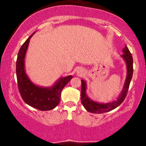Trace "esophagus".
<instances>
[{"mask_svg":"<svg viewBox=\"0 0 146 146\" xmlns=\"http://www.w3.org/2000/svg\"><path fill=\"white\" fill-rule=\"evenodd\" d=\"M84 71L82 70H81V69H79L77 71L78 75L80 76H83L84 75Z\"/></svg>","mask_w":146,"mask_h":146,"instance_id":"1","label":"esophagus"}]
</instances>
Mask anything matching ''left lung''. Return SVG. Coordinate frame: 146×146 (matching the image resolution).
Here are the masks:
<instances>
[{"instance_id": "left-lung-1", "label": "left lung", "mask_w": 146, "mask_h": 146, "mask_svg": "<svg viewBox=\"0 0 146 146\" xmlns=\"http://www.w3.org/2000/svg\"><path fill=\"white\" fill-rule=\"evenodd\" d=\"M123 54L121 57L124 60L126 64L127 76L121 92L117 97L116 100L109 103H99L90 98L86 94V82L82 80V90H81V102L84 107L88 111L94 113H102L111 111L116 108L123 102L127 95L131 80L133 75V58L129 52L128 48L125 46L123 49Z\"/></svg>"}]
</instances>
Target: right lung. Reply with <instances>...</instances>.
<instances>
[{
	"label": "right lung",
	"mask_w": 146,
	"mask_h": 146,
	"mask_svg": "<svg viewBox=\"0 0 146 146\" xmlns=\"http://www.w3.org/2000/svg\"><path fill=\"white\" fill-rule=\"evenodd\" d=\"M35 33L22 45L18 54L16 64L18 87L22 98L30 106L41 111L51 110L59 104L62 90L73 76L70 75L62 77L50 87L39 86L30 80L25 71V60L30 39Z\"/></svg>",
	"instance_id": "add662e5"
}]
</instances>
